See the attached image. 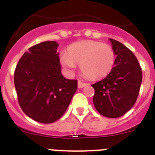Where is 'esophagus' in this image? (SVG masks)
Returning <instances> with one entry per match:
<instances>
[{
	"mask_svg": "<svg viewBox=\"0 0 155 155\" xmlns=\"http://www.w3.org/2000/svg\"><path fill=\"white\" fill-rule=\"evenodd\" d=\"M86 85H87V84L84 82H83V81H81V80H79V81H78V87H79V88L85 87Z\"/></svg>",
	"mask_w": 155,
	"mask_h": 155,
	"instance_id": "1",
	"label": "esophagus"
}]
</instances>
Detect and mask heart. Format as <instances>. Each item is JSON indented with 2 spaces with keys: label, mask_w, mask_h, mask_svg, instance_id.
Here are the masks:
<instances>
[{
  "label": "heart",
  "mask_w": 155,
  "mask_h": 155,
  "mask_svg": "<svg viewBox=\"0 0 155 155\" xmlns=\"http://www.w3.org/2000/svg\"><path fill=\"white\" fill-rule=\"evenodd\" d=\"M60 60L68 72H72L77 63L87 78L96 80L110 73L115 63V53L109 45L87 40L71 45Z\"/></svg>",
  "instance_id": "heart-1"
}]
</instances>
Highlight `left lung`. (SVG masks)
Returning <instances> with one entry per match:
<instances>
[{"label": "left lung", "mask_w": 155, "mask_h": 155, "mask_svg": "<svg viewBox=\"0 0 155 155\" xmlns=\"http://www.w3.org/2000/svg\"><path fill=\"white\" fill-rule=\"evenodd\" d=\"M117 55L114 67L102 80L92 84L93 104L106 117H120L134 105L139 94L142 71L136 56L125 45L109 38Z\"/></svg>", "instance_id": "left-lung-1"}]
</instances>
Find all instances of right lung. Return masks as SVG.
Masks as SVG:
<instances>
[{"label":"right lung","instance_id":"right-lung-1","mask_svg":"<svg viewBox=\"0 0 155 155\" xmlns=\"http://www.w3.org/2000/svg\"><path fill=\"white\" fill-rule=\"evenodd\" d=\"M58 47L54 41L33 46L21 56L14 71L19 105L38 122L58 120L77 89V80H68L61 73Z\"/></svg>","mask_w":155,"mask_h":155}]
</instances>
